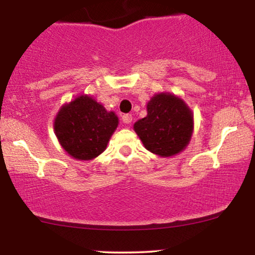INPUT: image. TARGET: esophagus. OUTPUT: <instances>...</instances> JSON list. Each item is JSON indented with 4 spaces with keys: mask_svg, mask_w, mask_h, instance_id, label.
<instances>
[{
    "mask_svg": "<svg viewBox=\"0 0 255 255\" xmlns=\"http://www.w3.org/2000/svg\"><path fill=\"white\" fill-rule=\"evenodd\" d=\"M131 120H133V118H131L130 114H125V115L122 116V121H124L126 125H129L131 122Z\"/></svg>",
    "mask_w": 255,
    "mask_h": 255,
    "instance_id": "esophagus-1",
    "label": "esophagus"
}]
</instances>
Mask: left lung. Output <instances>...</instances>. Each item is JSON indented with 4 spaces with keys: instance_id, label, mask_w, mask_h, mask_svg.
<instances>
[{
    "instance_id": "1",
    "label": "left lung",
    "mask_w": 255,
    "mask_h": 255,
    "mask_svg": "<svg viewBox=\"0 0 255 255\" xmlns=\"http://www.w3.org/2000/svg\"><path fill=\"white\" fill-rule=\"evenodd\" d=\"M146 150L160 157L180 153L191 141L193 114L181 98L158 93L147 103V116L134 124Z\"/></svg>"
}]
</instances>
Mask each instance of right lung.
I'll list each match as a JSON object with an SVG mask.
<instances>
[{
  "mask_svg": "<svg viewBox=\"0 0 255 255\" xmlns=\"http://www.w3.org/2000/svg\"><path fill=\"white\" fill-rule=\"evenodd\" d=\"M119 118L90 96H79L57 113L54 129L63 150L75 159L90 160L107 148Z\"/></svg>",
  "mask_w": 255,
  "mask_h": 255,
  "instance_id": "1",
  "label": "right lung"
}]
</instances>
